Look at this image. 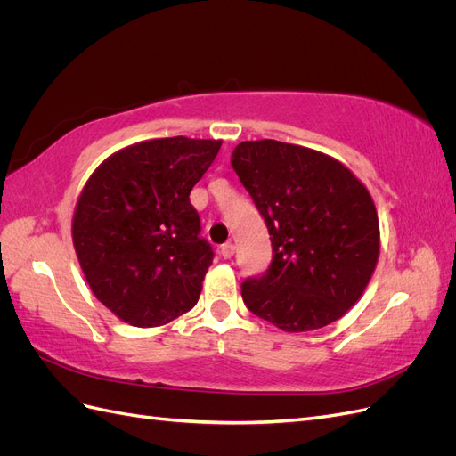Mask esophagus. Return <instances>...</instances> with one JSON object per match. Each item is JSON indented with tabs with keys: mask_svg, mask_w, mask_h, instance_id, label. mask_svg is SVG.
I'll list each match as a JSON object with an SVG mask.
<instances>
[{
	"mask_svg": "<svg viewBox=\"0 0 456 456\" xmlns=\"http://www.w3.org/2000/svg\"><path fill=\"white\" fill-rule=\"evenodd\" d=\"M233 251H236V247H233L232 241H226L224 245H220V255H223L224 258H232Z\"/></svg>",
	"mask_w": 456,
	"mask_h": 456,
	"instance_id": "34e87169",
	"label": "esophagus"
}]
</instances>
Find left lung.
<instances>
[{
    "instance_id": "8db88e82",
    "label": "left lung",
    "mask_w": 456,
    "mask_h": 456,
    "mask_svg": "<svg viewBox=\"0 0 456 456\" xmlns=\"http://www.w3.org/2000/svg\"><path fill=\"white\" fill-rule=\"evenodd\" d=\"M232 167L265 218L273 253L265 273L241 283L245 306L287 333L337 322L379 260L367 188L335 158L270 139L238 144Z\"/></svg>"
}]
</instances>
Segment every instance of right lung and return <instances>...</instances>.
I'll return each mask as SVG.
<instances>
[{"mask_svg": "<svg viewBox=\"0 0 456 456\" xmlns=\"http://www.w3.org/2000/svg\"><path fill=\"white\" fill-rule=\"evenodd\" d=\"M220 141L154 139L116 151L81 191L72 220L94 297L134 327L165 325L196 306L213 247L200 238L190 191Z\"/></svg>", "mask_w": 456, "mask_h": 456, "instance_id": "add662e5", "label": "right lung"}]
</instances>
